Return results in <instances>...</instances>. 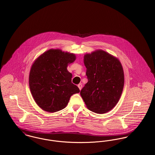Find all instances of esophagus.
<instances>
[{
	"instance_id": "obj_1",
	"label": "esophagus",
	"mask_w": 155,
	"mask_h": 155,
	"mask_svg": "<svg viewBox=\"0 0 155 155\" xmlns=\"http://www.w3.org/2000/svg\"><path fill=\"white\" fill-rule=\"evenodd\" d=\"M78 87H79V89H80V90H81V88H82V84H81V83L79 84L78 85Z\"/></svg>"
}]
</instances>
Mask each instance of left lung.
Instances as JSON below:
<instances>
[{"label":"left lung","instance_id":"left-lung-1","mask_svg":"<svg viewBox=\"0 0 155 155\" xmlns=\"http://www.w3.org/2000/svg\"><path fill=\"white\" fill-rule=\"evenodd\" d=\"M88 81L81 91L87 108L104 114L117 105L124 85L122 66L117 58L97 49L84 55Z\"/></svg>","mask_w":155,"mask_h":155}]
</instances>
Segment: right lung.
Instances as JSON below:
<instances>
[{
    "label": "right lung",
    "instance_id": "add662e5",
    "mask_svg": "<svg viewBox=\"0 0 155 155\" xmlns=\"http://www.w3.org/2000/svg\"><path fill=\"white\" fill-rule=\"evenodd\" d=\"M73 53L50 49L37 58L31 67L29 87L36 104L43 110L55 113L65 108L70 97L80 92L72 83L67 67L76 60Z\"/></svg>",
    "mask_w": 155,
    "mask_h": 155
}]
</instances>
